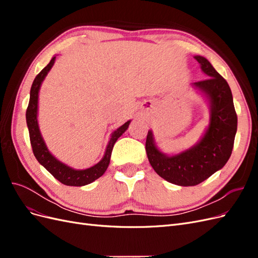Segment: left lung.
Listing matches in <instances>:
<instances>
[{"instance_id":"8db88e82","label":"left lung","mask_w":258,"mask_h":258,"mask_svg":"<svg viewBox=\"0 0 258 258\" xmlns=\"http://www.w3.org/2000/svg\"><path fill=\"white\" fill-rule=\"evenodd\" d=\"M209 79L191 85L210 103V122L198 143L182 153L168 156L155 144L152 130L146 137V154L151 166L159 176L179 186H195L221 170L228 161L237 132L238 118L232 93L208 59L195 57Z\"/></svg>"}]
</instances>
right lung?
<instances>
[{"mask_svg": "<svg viewBox=\"0 0 258 258\" xmlns=\"http://www.w3.org/2000/svg\"><path fill=\"white\" fill-rule=\"evenodd\" d=\"M56 57H52L49 63L46 66L42 71L36 75L33 81L32 87L30 90V101L27 108L26 118L30 135V142L32 146V151L37 161L48 171V172L62 184L68 186H84L96 181L97 178L102 176L106 171L108 165H110L111 155L115 142L118 138L126 131L129 127L130 120L124 122L122 126L117 128L111 136L110 142H108L105 154L103 158L101 159L97 165L92 166L85 170H76L71 167L64 165L63 162L59 161L54 156L50 154L47 146H46L43 137L41 135L40 127L37 122V104H38V91H40L41 85L45 80L46 75L48 74L50 69L52 68Z\"/></svg>", "mask_w": 258, "mask_h": 258, "instance_id": "add662e5", "label": "right lung"}]
</instances>
